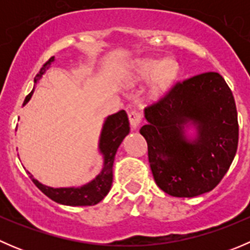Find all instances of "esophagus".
Listing matches in <instances>:
<instances>
[{
  "instance_id": "1",
  "label": "esophagus",
  "mask_w": 250,
  "mask_h": 250,
  "mask_svg": "<svg viewBox=\"0 0 250 250\" xmlns=\"http://www.w3.org/2000/svg\"><path fill=\"white\" fill-rule=\"evenodd\" d=\"M128 118H129V123H130V127L133 128V129H138L141 123V115L138 111H132V112H129V115H128Z\"/></svg>"
}]
</instances>
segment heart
I'll return each instance as SVG.
<instances>
[{"label":"heart","instance_id":"b5f03b06","mask_svg":"<svg viewBox=\"0 0 250 250\" xmlns=\"http://www.w3.org/2000/svg\"><path fill=\"white\" fill-rule=\"evenodd\" d=\"M179 75V65L173 59H148L139 62L133 72L132 82L152 81L150 94L153 99H160L167 93Z\"/></svg>","mask_w":250,"mask_h":250}]
</instances>
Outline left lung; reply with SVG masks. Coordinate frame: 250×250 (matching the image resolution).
Instances as JSON below:
<instances>
[{"label": "left lung", "mask_w": 250, "mask_h": 250, "mask_svg": "<svg viewBox=\"0 0 250 250\" xmlns=\"http://www.w3.org/2000/svg\"><path fill=\"white\" fill-rule=\"evenodd\" d=\"M144 117L140 134L161 190L196 197L220 183L238 145L236 104L221 75L206 72L176 83ZM190 127L195 132L188 133Z\"/></svg>", "instance_id": "obj_1"}]
</instances>
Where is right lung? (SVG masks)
Wrapping results in <instances>:
<instances>
[{"label":"right lung","instance_id":"obj_1","mask_svg":"<svg viewBox=\"0 0 250 250\" xmlns=\"http://www.w3.org/2000/svg\"><path fill=\"white\" fill-rule=\"evenodd\" d=\"M54 62L55 58L52 57L43 65L39 75L35 77L36 84L40 82L42 76L46 74L47 70L49 69L50 64H53ZM35 87L32 92L25 98L24 105H26L29 100L31 99ZM129 121H128V116L125 110L118 111V112L107 116L105 118L104 123H103L102 132H100L99 144H98V150H99V153L103 157V168L93 180L84 184V185L67 186V188H50V186L43 185L39 180H36L30 172L27 173L30 174V178L34 181L35 185L54 202L71 207L94 206V204L104 200L105 196L109 193L111 185H112V167L116 152H117V148L120 147L121 143L129 134Z\"/></svg>","mask_w":250,"mask_h":250}]
</instances>
